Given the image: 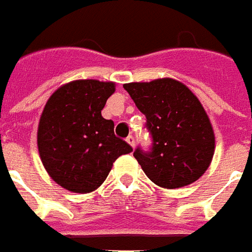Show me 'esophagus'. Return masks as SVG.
I'll return each mask as SVG.
<instances>
[{
  "label": "esophagus",
  "mask_w": 252,
  "mask_h": 252,
  "mask_svg": "<svg viewBox=\"0 0 252 252\" xmlns=\"http://www.w3.org/2000/svg\"><path fill=\"white\" fill-rule=\"evenodd\" d=\"M126 142L131 144V147H135V138L129 135V136H126Z\"/></svg>",
  "instance_id": "obj_1"
}]
</instances>
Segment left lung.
<instances>
[{"label": "left lung", "mask_w": 252, "mask_h": 252, "mask_svg": "<svg viewBox=\"0 0 252 252\" xmlns=\"http://www.w3.org/2000/svg\"><path fill=\"white\" fill-rule=\"evenodd\" d=\"M124 89L146 116L151 146L133 151L143 172L163 188L196 181L214 154V132L205 109L191 90L173 79L128 83Z\"/></svg>", "instance_id": "left-lung-1"}]
</instances>
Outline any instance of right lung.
<instances>
[{"label":"right lung","instance_id":"add662e5","mask_svg":"<svg viewBox=\"0 0 252 252\" xmlns=\"http://www.w3.org/2000/svg\"><path fill=\"white\" fill-rule=\"evenodd\" d=\"M114 83L76 80L53 94L38 126V150L53 180L68 191L87 193L106 180L113 162L131 153L114 135V123L101 110Z\"/></svg>","mask_w":252,"mask_h":252}]
</instances>
